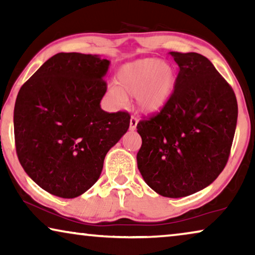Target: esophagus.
I'll use <instances>...</instances> for the list:
<instances>
[{
  "label": "esophagus",
  "instance_id": "34e87169",
  "mask_svg": "<svg viewBox=\"0 0 255 255\" xmlns=\"http://www.w3.org/2000/svg\"><path fill=\"white\" fill-rule=\"evenodd\" d=\"M137 124H138V118L132 116L130 120V131H134L135 128H137Z\"/></svg>",
  "mask_w": 255,
  "mask_h": 255
}]
</instances>
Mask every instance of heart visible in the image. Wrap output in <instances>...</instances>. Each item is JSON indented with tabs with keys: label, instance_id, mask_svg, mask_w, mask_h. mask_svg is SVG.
I'll list each match as a JSON object with an SVG mask.
<instances>
[{
	"label": "heart",
	"instance_id": "b5f03b06",
	"mask_svg": "<svg viewBox=\"0 0 255 255\" xmlns=\"http://www.w3.org/2000/svg\"><path fill=\"white\" fill-rule=\"evenodd\" d=\"M176 74L168 62L146 58L128 62L117 73L118 86L108 89L117 107H124L128 95L135 96L139 110L145 114H155L162 109L172 96Z\"/></svg>",
	"mask_w": 255,
	"mask_h": 255
}]
</instances>
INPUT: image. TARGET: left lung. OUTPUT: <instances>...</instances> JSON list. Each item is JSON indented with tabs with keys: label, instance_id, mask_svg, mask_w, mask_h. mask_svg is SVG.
<instances>
[{
	"label": "left lung",
	"instance_id": "1",
	"mask_svg": "<svg viewBox=\"0 0 255 255\" xmlns=\"http://www.w3.org/2000/svg\"><path fill=\"white\" fill-rule=\"evenodd\" d=\"M180 67L174 92L155 116L137 124V165L155 193L179 198L217 179L229 160L238 104L235 92L204 55L170 52Z\"/></svg>",
	"mask_w": 255,
	"mask_h": 255
}]
</instances>
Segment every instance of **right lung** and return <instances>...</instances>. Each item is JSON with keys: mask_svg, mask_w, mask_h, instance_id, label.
Segmentation results:
<instances>
[{"mask_svg": "<svg viewBox=\"0 0 255 255\" xmlns=\"http://www.w3.org/2000/svg\"><path fill=\"white\" fill-rule=\"evenodd\" d=\"M110 61L58 53L20 87L13 110L16 152L47 193L82 195L99 180L109 149L127 133L130 115L101 109Z\"/></svg>", "mask_w": 255, "mask_h": 255, "instance_id": "obj_1", "label": "right lung"}]
</instances>
